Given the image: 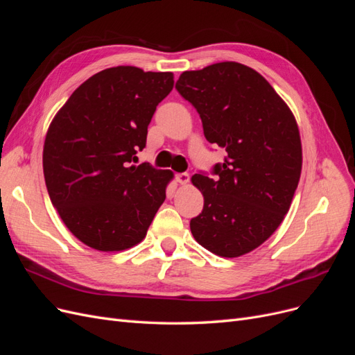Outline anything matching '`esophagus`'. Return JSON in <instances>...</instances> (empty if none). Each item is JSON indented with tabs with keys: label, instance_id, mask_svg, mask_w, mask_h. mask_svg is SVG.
I'll return each mask as SVG.
<instances>
[{
	"label": "esophagus",
	"instance_id": "obj_1",
	"mask_svg": "<svg viewBox=\"0 0 355 355\" xmlns=\"http://www.w3.org/2000/svg\"><path fill=\"white\" fill-rule=\"evenodd\" d=\"M176 180L179 182L180 185H187L189 182V175L188 173H178L176 175Z\"/></svg>",
	"mask_w": 355,
	"mask_h": 355
}]
</instances>
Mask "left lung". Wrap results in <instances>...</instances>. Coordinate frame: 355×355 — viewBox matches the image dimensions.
<instances>
[{"label": "left lung", "instance_id": "left-lung-1", "mask_svg": "<svg viewBox=\"0 0 355 355\" xmlns=\"http://www.w3.org/2000/svg\"><path fill=\"white\" fill-rule=\"evenodd\" d=\"M179 94L200 114L204 136L227 151L213 175L192 176L204 197L191 232L209 252L239 257L280 227L302 170V145L292 111L259 72L237 62L185 71Z\"/></svg>", "mask_w": 355, "mask_h": 355}]
</instances>
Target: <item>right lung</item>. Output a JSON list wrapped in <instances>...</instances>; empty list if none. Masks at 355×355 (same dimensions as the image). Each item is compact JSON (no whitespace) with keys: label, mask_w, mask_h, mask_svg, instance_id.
<instances>
[{"label":"right lung","mask_w":355,"mask_h":355,"mask_svg":"<svg viewBox=\"0 0 355 355\" xmlns=\"http://www.w3.org/2000/svg\"><path fill=\"white\" fill-rule=\"evenodd\" d=\"M173 84L171 72L108 68L84 81L53 118L42 151L46 187L63 223L92 249L141 243L166 200L173 173L132 163Z\"/></svg>","instance_id":"1"}]
</instances>
